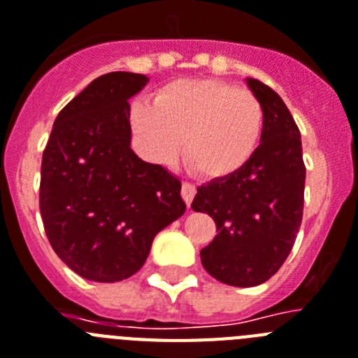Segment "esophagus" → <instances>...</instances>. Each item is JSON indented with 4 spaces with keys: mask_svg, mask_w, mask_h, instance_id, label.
Returning <instances> with one entry per match:
<instances>
[{
    "mask_svg": "<svg viewBox=\"0 0 358 358\" xmlns=\"http://www.w3.org/2000/svg\"><path fill=\"white\" fill-rule=\"evenodd\" d=\"M194 194H196V187H194L193 184H187V182H185V184L182 185V198H184V202L187 203V207H191V203H193Z\"/></svg>",
    "mask_w": 358,
    "mask_h": 358,
    "instance_id": "1",
    "label": "esophagus"
}]
</instances>
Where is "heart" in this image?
Here are the masks:
<instances>
[{
    "instance_id": "b5f03b06",
    "label": "heart",
    "mask_w": 358,
    "mask_h": 358,
    "mask_svg": "<svg viewBox=\"0 0 358 358\" xmlns=\"http://www.w3.org/2000/svg\"><path fill=\"white\" fill-rule=\"evenodd\" d=\"M129 125L143 156L155 164L173 160L182 142V156L203 178L225 180L257 155L266 113L251 91L189 78L158 89L152 103L133 101Z\"/></svg>"
}]
</instances>
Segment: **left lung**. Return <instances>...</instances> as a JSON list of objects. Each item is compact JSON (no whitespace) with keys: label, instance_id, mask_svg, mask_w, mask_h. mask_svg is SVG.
I'll use <instances>...</instances> for the list:
<instances>
[{"label":"left lung","instance_id":"1","mask_svg":"<svg viewBox=\"0 0 358 358\" xmlns=\"http://www.w3.org/2000/svg\"><path fill=\"white\" fill-rule=\"evenodd\" d=\"M264 105L266 127L253 160L235 176L198 187L193 211L213 216L218 235L200 251L202 266L216 280L253 287L275 275L302 222L306 167L300 131L271 87L245 78Z\"/></svg>","mask_w":358,"mask_h":358}]
</instances>
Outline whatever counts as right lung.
<instances>
[{
	"label": "right lung",
	"mask_w": 358,
	"mask_h": 358,
	"mask_svg": "<svg viewBox=\"0 0 358 358\" xmlns=\"http://www.w3.org/2000/svg\"><path fill=\"white\" fill-rule=\"evenodd\" d=\"M147 83L145 74L122 71L92 80L54 120L43 151L45 233L87 280L133 276L155 236L185 213L180 180L131 149L129 100Z\"/></svg>",
	"instance_id": "right-lung-1"
}]
</instances>
